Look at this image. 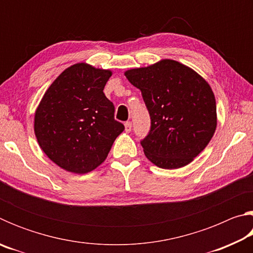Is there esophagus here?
<instances>
[{
	"instance_id": "34e87169",
	"label": "esophagus",
	"mask_w": 253,
	"mask_h": 253,
	"mask_svg": "<svg viewBox=\"0 0 253 253\" xmlns=\"http://www.w3.org/2000/svg\"><path fill=\"white\" fill-rule=\"evenodd\" d=\"M131 130V123L130 122H126L125 123V131L126 132H130Z\"/></svg>"
}]
</instances>
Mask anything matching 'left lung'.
<instances>
[{"label": "left lung", "instance_id": "1", "mask_svg": "<svg viewBox=\"0 0 253 253\" xmlns=\"http://www.w3.org/2000/svg\"><path fill=\"white\" fill-rule=\"evenodd\" d=\"M142 91L151 129L140 140L158 168L179 169L207 147L216 128V104L210 84L191 68L162 60L125 72Z\"/></svg>", "mask_w": 253, "mask_h": 253}]
</instances>
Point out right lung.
<instances>
[{
  "mask_svg": "<svg viewBox=\"0 0 253 253\" xmlns=\"http://www.w3.org/2000/svg\"><path fill=\"white\" fill-rule=\"evenodd\" d=\"M110 76L109 70L76 63L53 81L37 108L38 143L68 172L84 174L98 168L125 129L104 93Z\"/></svg>",
  "mask_w": 253,
  "mask_h": 253,
  "instance_id": "obj_1",
  "label": "right lung"
}]
</instances>
